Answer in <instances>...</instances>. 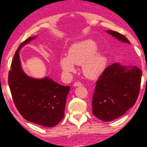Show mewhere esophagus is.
<instances>
[{
	"instance_id": "esophagus-1",
	"label": "esophagus",
	"mask_w": 147,
	"mask_h": 147,
	"mask_svg": "<svg viewBox=\"0 0 147 147\" xmlns=\"http://www.w3.org/2000/svg\"><path fill=\"white\" fill-rule=\"evenodd\" d=\"M82 86V84L80 82H79V81H76V82L74 83V86H75V87H77V86Z\"/></svg>"
}]
</instances>
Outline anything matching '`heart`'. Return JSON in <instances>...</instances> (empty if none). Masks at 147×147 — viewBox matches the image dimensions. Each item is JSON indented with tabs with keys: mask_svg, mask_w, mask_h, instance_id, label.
Masks as SVG:
<instances>
[{
	"mask_svg": "<svg viewBox=\"0 0 147 147\" xmlns=\"http://www.w3.org/2000/svg\"><path fill=\"white\" fill-rule=\"evenodd\" d=\"M97 45L94 40H86L75 44L70 47L68 56H62L60 66L66 73L75 71L76 65H82L83 73L90 79H95L101 75L107 63L106 57L96 52Z\"/></svg>",
	"mask_w": 147,
	"mask_h": 147,
	"instance_id": "1",
	"label": "heart"
}]
</instances>
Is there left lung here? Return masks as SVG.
<instances>
[{"instance_id":"obj_1","label":"left lung","mask_w":147,"mask_h":147,"mask_svg":"<svg viewBox=\"0 0 147 147\" xmlns=\"http://www.w3.org/2000/svg\"><path fill=\"white\" fill-rule=\"evenodd\" d=\"M115 38L130 44L120 33L107 31ZM142 70L137 66L114 63L105 69L94 91L92 113L98 119L112 121L123 116L136 103L140 89Z\"/></svg>"}]
</instances>
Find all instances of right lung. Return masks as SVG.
I'll list each match as a JSON object with an SVG mask.
<instances>
[{
	"mask_svg": "<svg viewBox=\"0 0 147 147\" xmlns=\"http://www.w3.org/2000/svg\"><path fill=\"white\" fill-rule=\"evenodd\" d=\"M35 38H27L17 49L9 72V86L14 104L24 119L42 127H53L63 118L70 88L48 77L33 79L23 72L19 51Z\"/></svg>",
	"mask_w": 147,
	"mask_h": 147,
	"instance_id": "1",
	"label": "right lung"
}]
</instances>
